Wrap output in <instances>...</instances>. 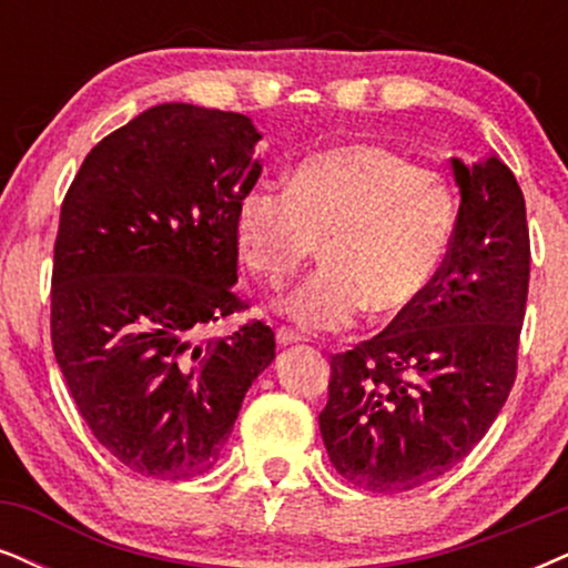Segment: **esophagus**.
Instances as JSON below:
<instances>
[{"label": "esophagus", "instance_id": "34e87169", "mask_svg": "<svg viewBox=\"0 0 568 568\" xmlns=\"http://www.w3.org/2000/svg\"><path fill=\"white\" fill-rule=\"evenodd\" d=\"M275 337H277L280 346H293V343H301V341H304V337H301L298 333H293V329H288V327H277Z\"/></svg>", "mask_w": 568, "mask_h": 568}]
</instances>
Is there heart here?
<instances>
[{
    "mask_svg": "<svg viewBox=\"0 0 568 568\" xmlns=\"http://www.w3.org/2000/svg\"><path fill=\"white\" fill-rule=\"evenodd\" d=\"M458 217L440 170L408 164L377 143L306 154L288 185L254 183L239 196L233 233L246 267L285 283L317 251L322 262L280 312L298 327L333 333L362 317H396L440 277Z\"/></svg>",
    "mask_w": 568,
    "mask_h": 568,
    "instance_id": "obj_1",
    "label": "heart"
}]
</instances>
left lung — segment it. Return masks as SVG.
<instances>
[{
	"label": "left lung",
	"instance_id": "1",
	"mask_svg": "<svg viewBox=\"0 0 568 568\" xmlns=\"http://www.w3.org/2000/svg\"><path fill=\"white\" fill-rule=\"evenodd\" d=\"M462 204L440 277L383 333L335 354L320 433L372 493L433 483L483 440L516 379L529 288L524 193L498 156L450 160Z\"/></svg>",
	"mask_w": 568,
	"mask_h": 568
}]
</instances>
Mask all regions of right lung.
I'll return each instance as SVG.
<instances>
[{"instance_id":"add662e5","label":"right lung","mask_w":568,"mask_h":568,"mask_svg":"<svg viewBox=\"0 0 568 568\" xmlns=\"http://www.w3.org/2000/svg\"><path fill=\"white\" fill-rule=\"evenodd\" d=\"M246 114L156 104L91 149L62 201L52 272V348L93 437L139 475L212 469L251 383L275 358L241 312L239 196L262 175Z\"/></svg>"}]
</instances>
